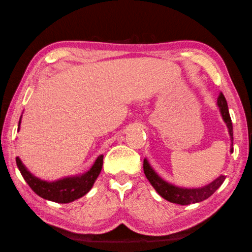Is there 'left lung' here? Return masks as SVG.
Wrapping results in <instances>:
<instances>
[{
  "label": "left lung",
  "instance_id": "1",
  "mask_svg": "<svg viewBox=\"0 0 252 252\" xmlns=\"http://www.w3.org/2000/svg\"><path fill=\"white\" fill-rule=\"evenodd\" d=\"M217 106L219 108V110H220L221 117L228 127V132H229L231 141L230 153H232L234 152V148H232V144H234L232 122L230 119L229 111H228V104L226 101V98L225 95L222 94V93H220L218 95ZM143 171L146 178H148L149 182L151 183V185L154 187V189L158 191L159 196H162L164 199L168 200V202L178 205L195 204L207 199L219 189V187H220V185L226 178L225 175H220L217 177L216 180H214L212 183H209L208 185L199 187V189H185V187H178L171 184V183L164 181L163 178L159 177L158 175V173L153 170L146 158H144L143 161Z\"/></svg>",
  "mask_w": 252,
  "mask_h": 252
}]
</instances>
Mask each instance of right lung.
Here are the masks:
<instances>
[{"label": "right lung", "mask_w": 252, "mask_h": 252, "mask_svg": "<svg viewBox=\"0 0 252 252\" xmlns=\"http://www.w3.org/2000/svg\"><path fill=\"white\" fill-rule=\"evenodd\" d=\"M20 125L21 119L18 122V130H20ZM16 164L25 182L38 196L44 199L50 200V202L67 204L82 197L91 189L101 172L103 155H99L88 172L81 174V175L61 178V180L54 182L43 181L34 176L30 171H27V168L18 157L16 158Z\"/></svg>", "instance_id": "1"}]
</instances>
